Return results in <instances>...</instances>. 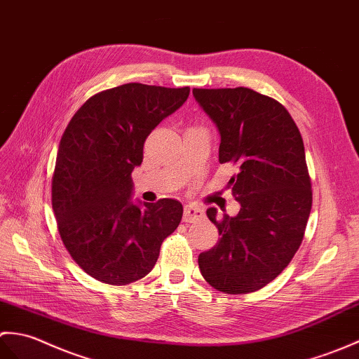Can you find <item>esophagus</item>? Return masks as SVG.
<instances>
[{"instance_id": "obj_1", "label": "esophagus", "mask_w": 359, "mask_h": 359, "mask_svg": "<svg viewBox=\"0 0 359 359\" xmlns=\"http://www.w3.org/2000/svg\"><path fill=\"white\" fill-rule=\"evenodd\" d=\"M203 217H204L203 209H200L198 205L189 204V205L184 207V215H182V221H184V222H195Z\"/></svg>"}]
</instances>
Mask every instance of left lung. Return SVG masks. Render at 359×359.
Instances as JSON below:
<instances>
[{
  "instance_id": "left-lung-1",
  "label": "left lung",
  "mask_w": 359,
  "mask_h": 359,
  "mask_svg": "<svg viewBox=\"0 0 359 359\" xmlns=\"http://www.w3.org/2000/svg\"><path fill=\"white\" fill-rule=\"evenodd\" d=\"M219 130V163H232L236 217L217 219L219 241L200 253L201 275L230 294L257 292L280 275L299 249L312 209L304 142L281 102L247 87L194 89Z\"/></svg>"
}]
</instances>
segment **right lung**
Wrapping results in <instances>:
<instances>
[{"label":"right lung","instance_id":"obj_1","mask_svg":"<svg viewBox=\"0 0 359 359\" xmlns=\"http://www.w3.org/2000/svg\"><path fill=\"white\" fill-rule=\"evenodd\" d=\"M189 92L141 83L102 90L62 133L52 207L70 257L95 280L126 285L144 278L180 226V201L132 203V172L142 163L150 132L184 104Z\"/></svg>","mask_w":359,"mask_h":359}]
</instances>
